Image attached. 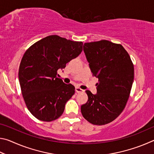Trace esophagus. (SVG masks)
Here are the masks:
<instances>
[{"mask_svg":"<svg viewBox=\"0 0 154 154\" xmlns=\"http://www.w3.org/2000/svg\"><path fill=\"white\" fill-rule=\"evenodd\" d=\"M75 91H76L77 93H82V92H84V90H82V89H81V88H78V87H77L76 88H75Z\"/></svg>","mask_w":154,"mask_h":154,"instance_id":"esophagus-1","label":"esophagus"}]
</instances>
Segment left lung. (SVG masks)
<instances>
[{
    "instance_id": "8db88e82",
    "label": "left lung",
    "mask_w": 154,
    "mask_h": 154,
    "mask_svg": "<svg viewBox=\"0 0 154 154\" xmlns=\"http://www.w3.org/2000/svg\"><path fill=\"white\" fill-rule=\"evenodd\" d=\"M83 51L98 83L96 94L85 91L88 100L81 111L90 123L105 125L118 118L126 106L134 82V65L123 46L107 40L85 43Z\"/></svg>"
}]
</instances>
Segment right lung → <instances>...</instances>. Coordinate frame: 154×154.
<instances>
[{
    "mask_svg": "<svg viewBox=\"0 0 154 154\" xmlns=\"http://www.w3.org/2000/svg\"><path fill=\"white\" fill-rule=\"evenodd\" d=\"M82 47V41L50 35L36 42L25 52L18 76L26 105L36 118L51 122L63 113L75 88L58 78V71L77 58Z\"/></svg>",
    "mask_w": 154,
    "mask_h": 154,
    "instance_id": "obj_1",
    "label": "right lung"
}]
</instances>
